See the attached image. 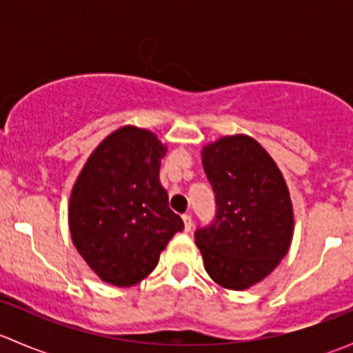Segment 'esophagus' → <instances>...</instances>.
<instances>
[{
    "label": "esophagus",
    "instance_id": "1",
    "mask_svg": "<svg viewBox=\"0 0 353 353\" xmlns=\"http://www.w3.org/2000/svg\"><path fill=\"white\" fill-rule=\"evenodd\" d=\"M183 222H184V229H186V232H190L191 227H193V220H191L190 213H184V215H183Z\"/></svg>",
    "mask_w": 353,
    "mask_h": 353
}]
</instances>
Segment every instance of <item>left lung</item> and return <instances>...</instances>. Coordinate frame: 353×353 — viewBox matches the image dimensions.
<instances>
[{"label":"left lung","mask_w":353,"mask_h":353,"mask_svg":"<svg viewBox=\"0 0 353 353\" xmlns=\"http://www.w3.org/2000/svg\"><path fill=\"white\" fill-rule=\"evenodd\" d=\"M203 169L215 193L212 223L194 232L213 282L245 290L287 254L294 212L282 172L251 137H223L203 148Z\"/></svg>","instance_id":"left-lung-1"}]
</instances>
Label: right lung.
I'll return each mask as SVG.
<instances>
[{
	"mask_svg": "<svg viewBox=\"0 0 353 353\" xmlns=\"http://www.w3.org/2000/svg\"><path fill=\"white\" fill-rule=\"evenodd\" d=\"M165 152L152 131L119 128L88 157L71 191V239L110 285L141 282L174 234L184 229L159 181Z\"/></svg>",
	"mask_w": 353,
	"mask_h": 353,
	"instance_id": "add662e5",
	"label": "right lung"
}]
</instances>
